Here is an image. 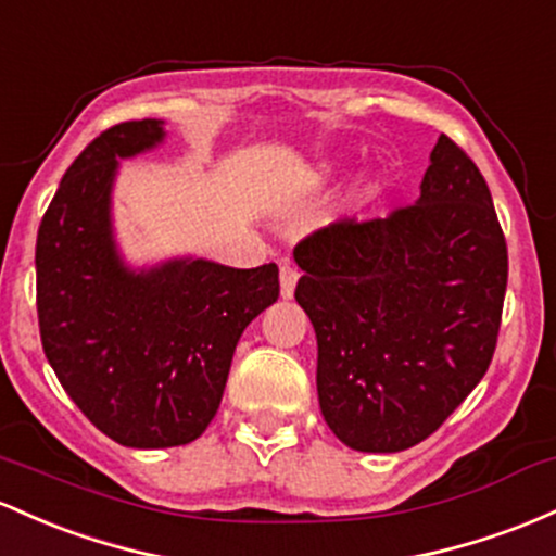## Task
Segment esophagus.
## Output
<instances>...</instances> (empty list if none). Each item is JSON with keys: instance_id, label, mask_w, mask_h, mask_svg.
Returning a JSON list of instances; mask_svg holds the SVG:
<instances>
[{"instance_id": "34e87169", "label": "esophagus", "mask_w": 556, "mask_h": 556, "mask_svg": "<svg viewBox=\"0 0 556 556\" xmlns=\"http://www.w3.org/2000/svg\"><path fill=\"white\" fill-rule=\"evenodd\" d=\"M296 280H299L296 267L289 265V262H283V265H280V296H283V299L294 296Z\"/></svg>"}]
</instances>
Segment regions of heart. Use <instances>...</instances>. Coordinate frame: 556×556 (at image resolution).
I'll return each mask as SVG.
<instances>
[{
	"instance_id": "b5f03b06",
	"label": "heart",
	"mask_w": 556,
	"mask_h": 556,
	"mask_svg": "<svg viewBox=\"0 0 556 556\" xmlns=\"http://www.w3.org/2000/svg\"><path fill=\"white\" fill-rule=\"evenodd\" d=\"M362 191H365V194H370V191H372V184H367L365 189H362Z\"/></svg>"
}]
</instances>
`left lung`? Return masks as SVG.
<instances>
[{"mask_svg": "<svg viewBox=\"0 0 556 556\" xmlns=\"http://www.w3.org/2000/svg\"><path fill=\"white\" fill-rule=\"evenodd\" d=\"M294 260L328 428L383 454L435 433L489 370L507 291V241L476 162L441 134L415 204L330 223Z\"/></svg>", "mask_w": 556, "mask_h": 556, "instance_id": "1", "label": "left lung"}]
</instances>
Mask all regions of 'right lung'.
Returning <instances> with one entry per match:
<instances>
[{
	"label": "right lung",
	"instance_id": "obj_1",
	"mask_svg": "<svg viewBox=\"0 0 556 556\" xmlns=\"http://www.w3.org/2000/svg\"><path fill=\"white\" fill-rule=\"evenodd\" d=\"M165 139L162 121L117 123L67 167L36 239V312L54 376L117 444H191L220 407L241 333L280 294L278 267L170 260L134 273L112 239L117 160Z\"/></svg>",
	"mask_w": 556,
	"mask_h": 556
}]
</instances>
